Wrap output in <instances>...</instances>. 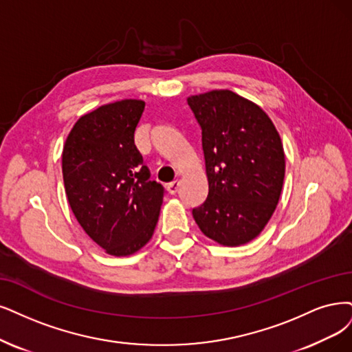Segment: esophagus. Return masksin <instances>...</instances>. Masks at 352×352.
I'll use <instances>...</instances> for the list:
<instances>
[{"label": "esophagus", "instance_id": "esophagus-1", "mask_svg": "<svg viewBox=\"0 0 352 352\" xmlns=\"http://www.w3.org/2000/svg\"><path fill=\"white\" fill-rule=\"evenodd\" d=\"M168 192L169 194H173V196H174V194H177L178 192V190H179V181L178 179H175V181H173V183H169L168 184Z\"/></svg>", "mask_w": 352, "mask_h": 352}]
</instances>
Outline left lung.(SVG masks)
Returning a JSON list of instances; mask_svg holds the SVG:
<instances>
[{
  "label": "left lung",
  "instance_id": "8db88e82",
  "mask_svg": "<svg viewBox=\"0 0 352 352\" xmlns=\"http://www.w3.org/2000/svg\"><path fill=\"white\" fill-rule=\"evenodd\" d=\"M187 101L201 127L209 181L207 199L192 217L220 245L248 243L263 232L281 196V138L258 104L230 89H212Z\"/></svg>",
  "mask_w": 352,
  "mask_h": 352
}]
</instances>
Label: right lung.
Listing matches in <instances>:
<instances>
[{"label": "right lung", "instance_id": "obj_1", "mask_svg": "<svg viewBox=\"0 0 352 352\" xmlns=\"http://www.w3.org/2000/svg\"><path fill=\"white\" fill-rule=\"evenodd\" d=\"M145 101L120 100L76 120L62 151L65 192L78 223L109 255L138 252L153 235L164 187L135 145Z\"/></svg>", "mask_w": 352, "mask_h": 352}]
</instances>
